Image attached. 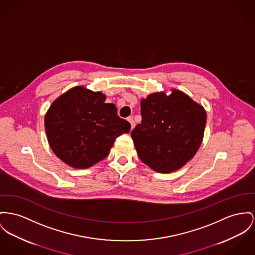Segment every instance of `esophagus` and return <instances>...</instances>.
Returning a JSON list of instances; mask_svg holds the SVG:
<instances>
[{
    "instance_id": "1",
    "label": "esophagus",
    "mask_w": 255,
    "mask_h": 255,
    "mask_svg": "<svg viewBox=\"0 0 255 255\" xmlns=\"http://www.w3.org/2000/svg\"><path fill=\"white\" fill-rule=\"evenodd\" d=\"M128 121L129 122V124H130V127H131V129H133L134 128V127H135V122H134V120L132 117H128Z\"/></svg>"
}]
</instances>
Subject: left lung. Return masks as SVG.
<instances>
[{
    "instance_id": "1",
    "label": "left lung",
    "mask_w": 255,
    "mask_h": 255,
    "mask_svg": "<svg viewBox=\"0 0 255 255\" xmlns=\"http://www.w3.org/2000/svg\"><path fill=\"white\" fill-rule=\"evenodd\" d=\"M141 124L131 131L139 158L158 173L187 164L203 141L207 114L184 92L171 89L150 94L140 102Z\"/></svg>"
}]
</instances>
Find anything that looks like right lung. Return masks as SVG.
Listing matches in <instances>:
<instances>
[{
    "label": "right lung",
    "mask_w": 255,
    "mask_h": 255,
    "mask_svg": "<svg viewBox=\"0 0 255 255\" xmlns=\"http://www.w3.org/2000/svg\"><path fill=\"white\" fill-rule=\"evenodd\" d=\"M105 100L102 92L76 86L52 102L45 132L53 153L66 164L89 168L108 155L118 136L129 132L130 124Z\"/></svg>",
    "instance_id": "1"
}]
</instances>
